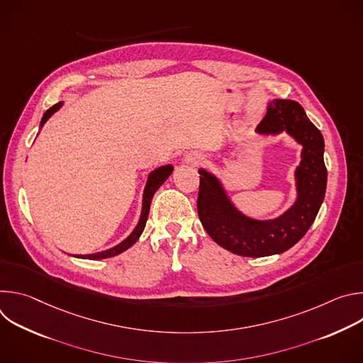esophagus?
<instances>
[{
    "instance_id": "1",
    "label": "esophagus",
    "mask_w": 363,
    "mask_h": 363,
    "mask_svg": "<svg viewBox=\"0 0 363 363\" xmlns=\"http://www.w3.org/2000/svg\"><path fill=\"white\" fill-rule=\"evenodd\" d=\"M186 161H188L189 164H192V165H198V164H201L202 157H201L199 153H192V155H189Z\"/></svg>"
}]
</instances>
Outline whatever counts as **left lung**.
<instances>
[{
	"instance_id": "left-lung-1",
	"label": "left lung",
	"mask_w": 363,
	"mask_h": 363,
	"mask_svg": "<svg viewBox=\"0 0 363 363\" xmlns=\"http://www.w3.org/2000/svg\"><path fill=\"white\" fill-rule=\"evenodd\" d=\"M286 130L303 145L296 171L298 198L291 208L273 221H255L238 213L218 179L199 169L196 210L202 227L225 250L242 257L280 254L293 247L313 224L325 198L328 169L323 161L325 140L294 100H273L257 132L270 135Z\"/></svg>"
}]
</instances>
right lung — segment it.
Returning <instances> with one entry per match:
<instances>
[{
  "mask_svg": "<svg viewBox=\"0 0 363 363\" xmlns=\"http://www.w3.org/2000/svg\"><path fill=\"white\" fill-rule=\"evenodd\" d=\"M62 108V101L56 103L55 106H51L43 116L41 119V126L45 123V121L53 115L56 111H59ZM174 171V167L172 165H167V167H161L158 168L157 171H153L147 179V184L145 186V192H143V205H142V214H140V220L136 225V228L133 230V233L125 240L122 241L121 244H118L116 247L113 248H109L106 251H101V252H96V254H89V255H80L82 258H90V260H101V258H109V257H113V255H118L121 252H123L125 250H128L129 247H132L138 238L140 237L143 228H145V224H146V220H147V216H149V208H150V201H152V196L153 194L158 191V188L168 179V177L172 174ZM77 257V255H76Z\"/></svg>",
  "mask_w": 363,
  "mask_h": 363,
  "instance_id": "1",
  "label": "right lung"
}]
</instances>
